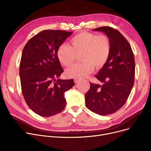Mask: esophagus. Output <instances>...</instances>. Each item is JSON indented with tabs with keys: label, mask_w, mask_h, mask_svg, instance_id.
Masks as SVG:
<instances>
[{
	"label": "esophagus",
	"mask_w": 151,
	"mask_h": 151,
	"mask_svg": "<svg viewBox=\"0 0 151 151\" xmlns=\"http://www.w3.org/2000/svg\"><path fill=\"white\" fill-rule=\"evenodd\" d=\"M80 80H81V79L76 78V79H75V80H74V81H75V83H78Z\"/></svg>",
	"instance_id": "34e87169"
}]
</instances>
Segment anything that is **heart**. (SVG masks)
<instances>
[{"label":"heart","mask_w":151,"mask_h":151,"mask_svg":"<svg viewBox=\"0 0 151 151\" xmlns=\"http://www.w3.org/2000/svg\"><path fill=\"white\" fill-rule=\"evenodd\" d=\"M70 45L62 44L57 50L60 62L66 67L75 62L76 55L82 62L67 69L65 75L69 78L86 77L93 72L94 67L101 69L106 64L111 53V42L106 35L90 32H81L73 37Z\"/></svg>","instance_id":"obj_1"}]
</instances>
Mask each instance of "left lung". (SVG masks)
Returning <instances> with one entry per match:
<instances>
[{
    "mask_svg": "<svg viewBox=\"0 0 151 151\" xmlns=\"http://www.w3.org/2000/svg\"><path fill=\"white\" fill-rule=\"evenodd\" d=\"M103 32L111 42V53L106 64L95 75L103 85L90 83L85 94L86 107L101 116L113 114L123 106L134 83L135 61L130 44L121 33L112 27L93 29Z\"/></svg>",
    "mask_w": 151,
    "mask_h": 151,
    "instance_id": "left-lung-1",
    "label": "left lung"
}]
</instances>
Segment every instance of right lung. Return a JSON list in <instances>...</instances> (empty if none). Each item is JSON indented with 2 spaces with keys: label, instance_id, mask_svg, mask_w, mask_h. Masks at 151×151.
<instances>
[{
  "label": "right lung",
  "instance_id": "right-lung-1",
  "mask_svg": "<svg viewBox=\"0 0 151 151\" xmlns=\"http://www.w3.org/2000/svg\"><path fill=\"white\" fill-rule=\"evenodd\" d=\"M72 33L43 30L27 42L22 52L19 70L22 92L29 107L41 116L60 113L66 106L65 92L75 85L73 79L58 78L63 69L57 57L58 47Z\"/></svg>",
  "mask_w": 151,
  "mask_h": 151
}]
</instances>
